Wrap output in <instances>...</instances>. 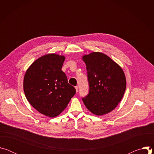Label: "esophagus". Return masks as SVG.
<instances>
[{
  "label": "esophagus",
  "instance_id": "esophagus-1",
  "mask_svg": "<svg viewBox=\"0 0 154 154\" xmlns=\"http://www.w3.org/2000/svg\"><path fill=\"white\" fill-rule=\"evenodd\" d=\"M75 90H76V91L78 92V86H75Z\"/></svg>",
  "mask_w": 154,
  "mask_h": 154
}]
</instances>
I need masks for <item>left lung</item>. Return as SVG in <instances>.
<instances>
[{"mask_svg": "<svg viewBox=\"0 0 154 154\" xmlns=\"http://www.w3.org/2000/svg\"><path fill=\"white\" fill-rule=\"evenodd\" d=\"M86 66L89 93L82 100L92 113L100 116L116 107L125 88L126 79L123 70L109 57L100 52L83 56Z\"/></svg>", "mask_w": 154, "mask_h": 154, "instance_id": "8db88e82", "label": "left lung"}]
</instances>
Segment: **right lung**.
<instances>
[{
    "mask_svg": "<svg viewBox=\"0 0 154 154\" xmlns=\"http://www.w3.org/2000/svg\"><path fill=\"white\" fill-rule=\"evenodd\" d=\"M65 58L55 54L35 60L27 70L24 91L31 105L40 113L55 117L67 106L76 93L61 68Z\"/></svg>",
    "mask_w": 154,
    "mask_h": 154,
    "instance_id": "obj_1",
    "label": "right lung"
}]
</instances>
